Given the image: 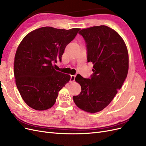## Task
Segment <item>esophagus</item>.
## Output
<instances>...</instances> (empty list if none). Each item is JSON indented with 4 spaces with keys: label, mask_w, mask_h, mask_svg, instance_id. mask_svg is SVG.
<instances>
[{
    "label": "esophagus",
    "mask_w": 146,
    "mask_h": 146,
    "mask_svg": "<svg viewBox=\"0 0 146 146\" xmlns=\"http://www.w3.org/2000/svg\"><path fill=\"white\" fill-rule=\"evenodd\" d=\"M75 78H76V76H75V75H72V76H70V82H74L75 81Z\"/></svg>",
    "instance_id": "obj_1"
}]
</instances>
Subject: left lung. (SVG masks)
<instances>
[{"instance_id":"1","label":"left lung","mask_w":146,"mask_h":146,"mask_svg":"<svg viewBox=\"0 0 146 146\" xmlns=\"http://www.w3.org/2000/svg\"><path fill=\"white\" fill-rule=\"evenodd\" d=\"M78 33L85 41L93 73L90 78L77 75L82 90L73 100L78 108L94 113L108 106L121 88L129 70V54L120 35L107 26L84 29Z\"/></svg>"}]
</instances>
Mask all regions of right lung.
Masks as SVG:
<instances>
[{
    "instance_id": "obj_1",
    "label": "right lung",
    "mask_w": 146,
    "mask_h": 146,
    "mask_svg": "<svg viewBox=\"0 0 146 146\" xmlns=\"http://www.w3.org/2000/svg\"><path fill=\"white\" fill-rule=\"evenodd\" d=\"M80 30L41 27L26 35L20 43L15 57V78L22 98L30 107L41 111L55 104L70 77L56 70L53 63L61 62L66 46Z\"/></svg>"
}]
</instances>
